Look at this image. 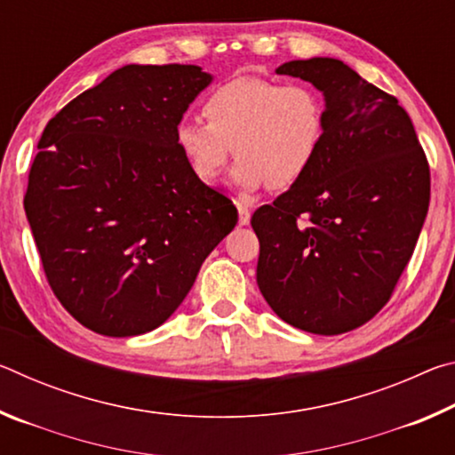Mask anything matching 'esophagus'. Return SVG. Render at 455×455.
<instances>
[{
  "mask_svg": "<svg viewBox=\"0 0 455 455\" xmlns=\"http://www.w3.org/2000/svg\"><path fill=\"white\" fill-rule=\"evenodd\" d=\"M236 209H238V225L246 227L251 222V209L246 203H236Z\"/></svg>",
  "mask_w": 455,
  "mask_h": 455,
  "instance_id": "esophagus-1",
  "label": "esophagus"
}]
</instances>
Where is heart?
Masks as SVG:
<instances>
[{
  "instance_id": "heart-1",
  "label": "heart",
  "mask_w": 455,
  "mask_h": 455,
  "mask_svg": "<svg viewBox=\"0 0 455 455\" xmlns=\"http://www.w3.org/2000/svg\"><path fill=\"white\" fill-rule=\"evenodd\" d=\"M203 114L209 124L176 126V148L204 182L217 179L233 150L238 163L230 180L243 192L295 187L325 140V104L305 84L236 76L206 98Z\"/></svg>"
}]
</instances>
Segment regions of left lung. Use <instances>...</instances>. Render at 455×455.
Masks as SVG:
<instances>
[{
  "mask_svg": "<svg viewBox=\"0 0 455 455\" xmlns=\"http://www.w3.org/2000/svg\"><path fill=\"white\" fill-rule=\"evenodd\" d=\"M276 74L325 100V140L309 174L255 211L257 284L307 333L339 335L389 301L429 206V166L394 96L335 58L284 61Z\"/></svg>",
  "mask_w": 455,
  "mask_h": 455,
  "instance_id": "1",
  "label": "left lung"
}]
</instances>
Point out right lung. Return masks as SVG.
I'll list each match as a JSON object with an SVG mask.
<instances>
[{
  "instance_id": "add662e5",
  "label": "right lung",
  "mask_w": 455,
  "mask_h": 455,
  "mask_svg": "<svg viewBox=\"0 0 455 455\" xmlns=\"http://www.w3.org/2000/svg\"><path fill=\"white\" fill-rule=\"evenodd\" d=\"M211 82L198 66L130 64L40 138L26 217L52 291L100 335L163 325L236 225V206L192 174L174 140Z\"/></svg>"
}]
</instances>
